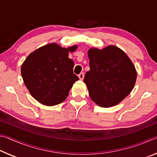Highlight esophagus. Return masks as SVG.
Returning <instances> with one entry per match:
<instances>
[{
  "label": "esophagus",
  "instance_id": "34e87169",
  "mask_svg": "<svg viewBox=\"0 0 157 157\" xmlns=\"http://www.w3.org/2000/svg\"><path fill=\"white\" fill-rule=\"evenodd\" d=\"M78 77H79V79H81V80H82V79H84V73H79V75H78Z\"/></svg>",
  "mask_w": 157,
  "mask_h": 157
}]
</instances>
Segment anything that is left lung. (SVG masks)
<instances>
[{
	"label": "left lung",
	"instance_id": "left-lung-1",
	"mask_svg": "<svg viewBox=\"0 0 157 157\" xmlns=\"http://www.w3.org/2000/svg\"><path fill=\"white\" fill-rule=\"evenodd\" d=\"M88 55L90 70L84 82L90 97L102 107L118 104L134 88L136 79L134 64L123 50L113 46L91 48Z\"/></svg>",
	"mask_w": 157,
	"mask_h": 157
}]
</instances>
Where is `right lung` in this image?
<instances>
[{
  "label": "right lung",
  "instance_id": "right-lung-1",
  "mask_svg": "<svg viewBox=\"0 0 157 157\" xmlns=\"http://www.w3.org/2000/svg\"><path fill=\"white\" fill-rule=\"evenodd\" d=\"M76 48V46L63 48L50 44L26 58L21 75L30 94L41 104L53 106L62 102L79 79L73 73V61L68 57V52Z\"/></svg>",
  "mask_w": 157,
  "mask_h": 157
}]
</instances>
